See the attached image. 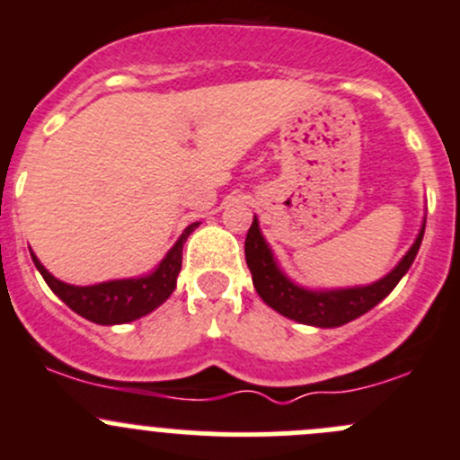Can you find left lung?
I'll return each instance as SVG.
<instances>
[{"mask_svg": "<svg viewBox=\"0 0 460 460\" xmlns=\"http://www.w3.org/2000/svg\"><path fill=\"white\" fill-rule=\"evenodd\" d=\"M424 223H427V218L422 221L413 246L397 261L395 269L377 282L364 284V287L307 288L296 284L279 269L273 251L261 234L257 217L252 218V226L246 234V264L252 273L255 291L260 293V298L270 309L291 318V321L303 323V325L341 327L354 318L364 316L397 287V282L404 278L406 270L413 264L415 255H418L424 237Z\"/></svg>", "mask_w": 460, "mask_h": 460, "instance_id": "8db88e82", "label": "left lung"}]
</instances>
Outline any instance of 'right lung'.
<instances>
[{
  "label": "right lung",
  "mask_w": 460,
  "mask_h": 460,
  "mask_svg": "<svg viewBox=\"0 0 460 460\" xmlns=\"http://www.w3.org/2000/svg\"><path fill=\"white\" fill-rule=\"evenodd\" d=\"M196 227H199V223L187 226L185 233L173 243L172 251L148 275L111 279V282L90 284V287H74V284L63 282V279L54 278L33 252H31V257H33V264L40 270L51 291L72 312L96 323V325H121V323H130L146 316L172 296L182 266V243L187 242V237L194 233Z\"/></svg>",
  "instance_id": "right-lung-1"
}]
</instances>
